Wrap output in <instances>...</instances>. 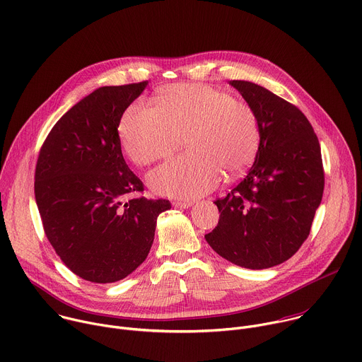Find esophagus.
I'll return each instance as SVG.
<instances>
[{
	"label": "esophagus",
	"instance_id": "esophagus-1",
	"mask_svg": "<svg viewBox=\"0 0 362 362\" xmlns=\"http://www.w3.org/2000/svg\"><path fill=\"white\" fill-rule=\"evenodd\" d=\"M173 205L175 208H189V206H192V202H189V201H174Z\"/></svg>",
	"mask_w": 362,
	"mask_h": 362
}]
</instances>
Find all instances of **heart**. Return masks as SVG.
<instances>
[{
  "label": "heart",
  "instance_id": "1",
  "mask_svg": "<svg viewBox=\"0 0 362 362\" xmlns=\"http://www.w3.org/2000/svg\"><path fill=\"white\" fill-rule=\"evenodd\" d=\"M156 107L132 104L122 115V147L136 165L168 158L184 138L187 153L153 171L154 191L195 198L214 189L223 174L240 177L254 161L261 141L251 105L204 84L184 83L163 88Z\"/></svg>",
  "mask_w": 362,
  "mask_h": 362
}]
</instances>
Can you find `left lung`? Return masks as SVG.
Wrapping results in <instances>:
<instances>
[{
  "mask_svg": "<svg viewBox=\"0 0 362 362\" xmlns=\"http://www.w3.org/2000/svg\"><path fill=\"white\" fill-rule=\"evenodd\" d=\"M258 117L261 141L245 178L215 199L220 220L206 243L235 265L262 269L291 258L307 240L324 192L321 147L291 103L248 81H231Z\"/></svg>",
  "mask_w": 362,
  "mask_h": 362,
  "instance_id": "1",
  "label": "left lung"
}]
</instances>
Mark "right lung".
I'll return each instance as SVG.
<instances>
[{"label":"right lung","instance_id":"1","mask_svg":"<svg viewBox=\"0 0 362 362\" xmlns=\"http://www.w3.org/2000/svg\"><path fill=\"white\" fill-rule=\"evenodd\" d=\"M147 81L101 87L68 110L47 135L34 192L44 233L61 261L83 279L107 284L147 258L168 199L132 197L142 181L128 168L118 125Z\"/></svg>","mask_w":362,"mask_h":362}]
</instances>
